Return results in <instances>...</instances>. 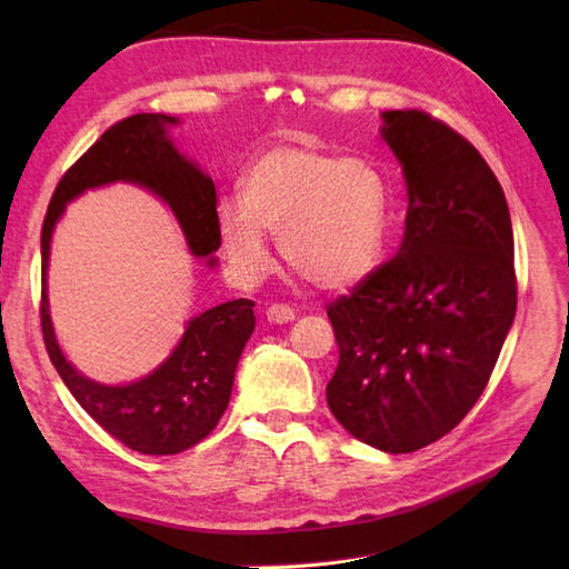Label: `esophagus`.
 Wrapping results in <instances>:
<instances>
[{
	"label": "esophagus",
	"instance_id": "obj_1",
	"mask_svg": "<svg viewBox=\"0 0 569 569\" xmlns=\"http://www.w3.org/2000/svg\"><path fill=\"white\" fill-rule=\"evenodd\" d=\"M266 318H269V322L273 325H283L296 318V310L286 303H273L269 310H266Z\"/></svg>",
	"mask_w": 569,
	"mask_h": 569
}]
</instances>
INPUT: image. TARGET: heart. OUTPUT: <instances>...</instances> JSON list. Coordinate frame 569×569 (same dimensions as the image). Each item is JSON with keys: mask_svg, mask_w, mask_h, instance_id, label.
<instances>
[{"mask_svg": "<svg viewBox=\"0 0 569 569\" xmlns=\"http://www.w3.org/2000/svg\"><path fill=\"white\" fill-rule=\"evenodd\" d=\"M232 269L257 281L271 269L269 234L288 269L320 291H347L379 269L389 244L391 190L377 163L306 143L266 149L241 180V202L217 210Z\"/></svg>", "mask_w": 569, "mask_h": 569, "instance_id": "heart-1", "label": "heart"}]
</instances>
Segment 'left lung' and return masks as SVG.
Returning a JSON list of instances; mask_svg holds the SVG:
<instances>
[{
    "mask_svg": "<svg viewBox=\"0 0 569 569\" xmlns=\"http://www.w3.org/2000/svg\"><path fill=\"white\" fill-rule=\"evenodd\" d=\"M403 166L401 249L328 306L340 347L328 406L377 450L416 452L487 389L516 316L513 229L489 163L440 119L383 112Z\"/></svg>",
    "mask_w": 569,
    "mask_h": 569,
    "instance_id": "obj_1",
    "label": "left lung"
}]
</instances>
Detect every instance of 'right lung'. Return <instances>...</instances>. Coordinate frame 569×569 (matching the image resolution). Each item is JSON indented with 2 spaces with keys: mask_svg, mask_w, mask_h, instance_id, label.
<instances>
[{
  "mask_svg": "<svg viewBox=\"0 0 569 569\" xmlns=\"http://www.w3.org/2000/svg\"><path fill=\"white\" fill-rule=\"evenodd\" d=\"M168 114H131L112 124L58 180L41 227V332L60 379L88 416L129 450L178 455L208 438L232 396L237 361L253 332V300L237 298L188 322L178 347L163 365L134 383L104 386L72 369L60 352L48 316L46 269L53 227L66 204L88 188L137 183L171 204L190 251L210 257L220 249L217 192L212 178L180 156L168 139ZM214 266V259L208 261Z\"/></svg>",
  "mask_w": 569,
  "mask_h": 569,
  "instance_id": "1",
  "label": "right lung"
}]
</instances>
